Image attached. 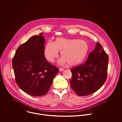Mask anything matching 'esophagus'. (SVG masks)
Returning a JSON list of instances; mask_svg holds the SVG:
<instances>
[{
	"instance_id": "obj_1",
	"label": "esophagus",
	"mask_w": 122,
	"mask_h": 122,
	"mask_svg": "<svg viewBox=\"0 0 122 122\" xmlns=\"http://www.w3.org/2000/svg\"><path fill=\"white\" fill-rule=\"evenodd\" d=\"M64 70V69H63V68H59L60 71H63Z\"/></svg>"
}]
</instances>
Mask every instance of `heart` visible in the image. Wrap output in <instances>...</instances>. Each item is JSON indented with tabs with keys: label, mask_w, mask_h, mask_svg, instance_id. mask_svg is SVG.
I'll use <instances>...</instances> for the list:
<instances>
[{
	"label": "heart",
	"mask_w": 122,
	"mask_h": 122,
	"mask_svg": "<svg viewBox=\"0 0 122 122\" xmlns=\"http://www.w3.org/2000/svg\"><path fill=\"white\" fill-rule=\"evenodd\" d=\"M89 46L87 41L78 39L57 38L54 42H47L44 51L46 58L53 62L58 57L59 51L62 57L58 61L60 64L68 62L71 66L77 65L82 62L89 51Z\"/></svg>",
	"instance_id": "heart-1"
}]
</instances>
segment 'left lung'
Here are the masks:
<instances>
[{"label":"left lung","instance_id":"1","mask_svg":"<svg viewBox=\"0 0 122 122\" xmlns=\"http://www.w3.org/2000/svg\"><path fill=\"white\" fill-rule=\"evenodd\" d=\"M108 57L100 43H97L83 64L71 69L70 86L79 96L91 94L104 84L107 77Z\"/></svg>","mask_w":122,"mask_h":122}]
</instances>
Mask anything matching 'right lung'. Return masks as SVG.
<instances>
[{
    "label": "right lung",
    "instance_id": "obj_1",
    "mask_svg": "<svg viewBox=\"0 0 122 122\" xmlns=\"http://www.w3.org/2000/svg\"><path fill=\"white\" fill-rule=\"evenodd\" d=\"M43 32L31 36L16 50L12 61L15 81L23 92L33 96L46 95L58 68L46 59Z\"/></svg>",
    "mask_w": 122,
    "mask_h": 122
}]
</instances>
